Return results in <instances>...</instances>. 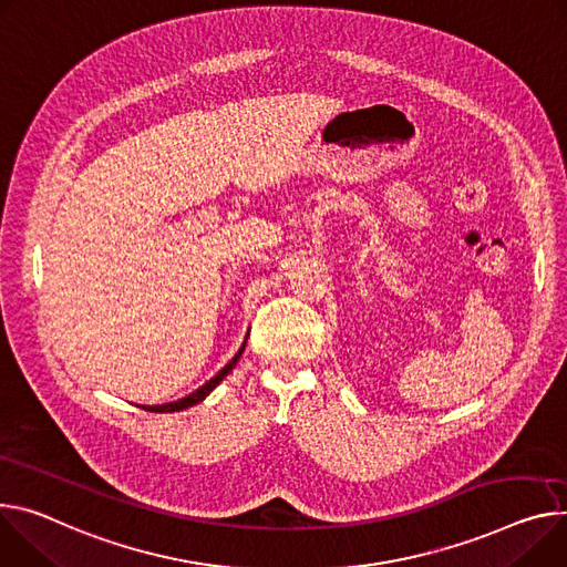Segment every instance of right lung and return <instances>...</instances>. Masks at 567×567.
<instances>
[{"label": "right lung", "mask_w": 567, "mask_h": 567, "mask_svg": "<svg viewBox=\"0 0 567 567\" xmlns=\"http://www.w3.org/2000/svg\"><path fill=\"white\" fill-rule=\"evenodd\" d=\"M241 352H244V346L239 348V352L230 359V362L213 378V380H208L205 382L203 386H198L196 391H192L189 395H185V398H181V400H176V402H167V404H156V406H142V409H146V411H158V414H165V411H181V409H187V406H192V404H196V402H200L205 395H208L233 369H235V364H237V359L241 357Z\"/></svg>", "instance_id": "right-lung-1"}]
</instances>
